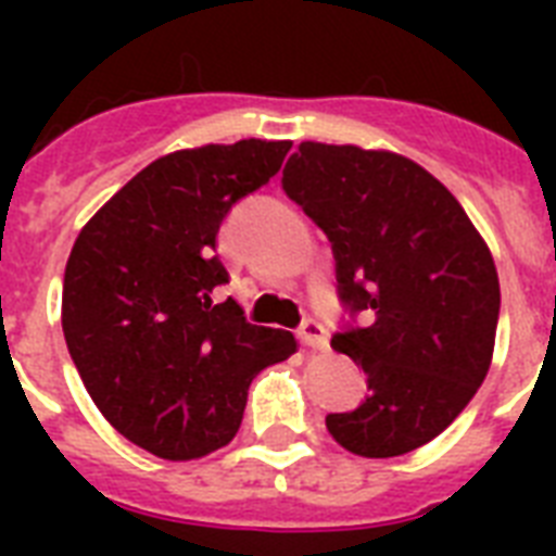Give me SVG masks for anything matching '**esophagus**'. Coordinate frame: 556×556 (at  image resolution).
Listing matches in <instances>:
<instances>
[{
    "label": "esophagus",
    "instance_id": "esophagus-1",
    "mask_svg": "<svg viewBox=\"0 0 556 556\" xmlns=\"http://www.w3.org/2000/svg\"><path fill=\"white\" fill-rule=\"evenodd\" d=\"M296 334H300V340H303V346L314 349V352H326V349H329V331H326L323 323L305 320Z\"/></svg>",
    "mask_w": 556,
    "mask_h": 556
}]
</instances>
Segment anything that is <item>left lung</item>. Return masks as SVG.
Segmentation results:
<instances>
[{"instance_id": "1", "label": "left lung", "mask_w": 556, "mask_h": 556, "mask_svg": "<svg viewBox=\"0 0 556 556\" xmlns=\"http://www.w3.org/2000/svg\"><path fill=\"white\" fill-rule=\"evenodd\" d=\"M282 190L329 236L340 300L366 314L331 340L369 383L357 409L326 415L331 439L364 458L404 456L447 430L491 369V248L456 195L397 152L303 141Z\"/></svg>"}]
</instances>
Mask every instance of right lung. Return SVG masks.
I'll list each match as a JSON object with an SVG mask.
<instances>
[{"label":"right lung","instance_id":"right-lung-1","mask_svg":"<svg viewBox=\"0 0 556 556\" xmlns=\"http://www.w3.org/2000/svg\"><path fill=\"white\" fill-rule=\"evenodd\" d=\"M288 150L248 138L161 155L86 222L65 262L68 355L106 421L152 456L190 462L230 444L251 380L296 352L291 331L213 300L227 282L218 225Z\"/></svg>","mask_w":556,"mask_h":556}]
</instances>
